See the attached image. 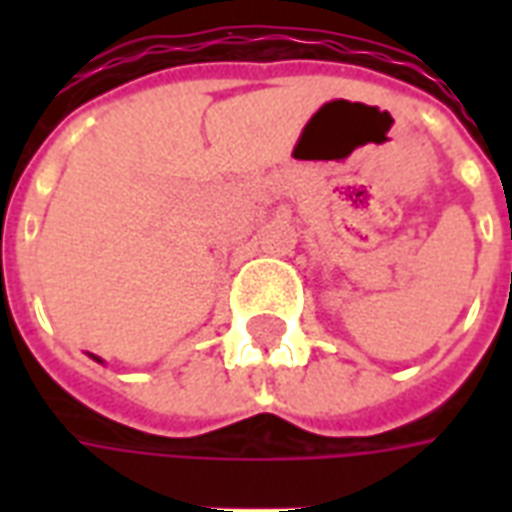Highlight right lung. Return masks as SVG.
Wrapping results in <instances>:
<instances>
[{
  "label": "right lung",
  "mask_w": 512,
  "mask_h": 512,
  "mask_svg": "<svg viewBox=\"0 0 512 512\" xmlns=\"http://www.w3.org/2000/svg\"><path fill=\"white\" fill-rule=\"evenodd\" d=\"M90 356H93V354H90ZM93 359H95V362H101V365H104V359H101V356H93Z\"/></svg>",
  "instance_id": "obj_1"
}]
</instances>
